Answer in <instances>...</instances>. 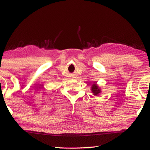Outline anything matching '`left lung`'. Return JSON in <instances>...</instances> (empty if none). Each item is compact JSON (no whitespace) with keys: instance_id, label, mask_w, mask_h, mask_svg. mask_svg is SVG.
I'll return each mask as SVG.
<instances>
[{"instance_id":"1","label":"left lung","mask_w":150,"mask_h":150,"mask_svg":"<svg viewBox=\"0 0 150 150\" xmlns=\"http://www.w3.org/2000/svg\"><path fill=\"white\" fill-rule=\"evenodd\" d=\"M91 91L93 92L94 95L96 96L98 95V93H100V90L99 88H98V86H97L96 84H93L91 86Z\"/></svg>"}]
</instances>
